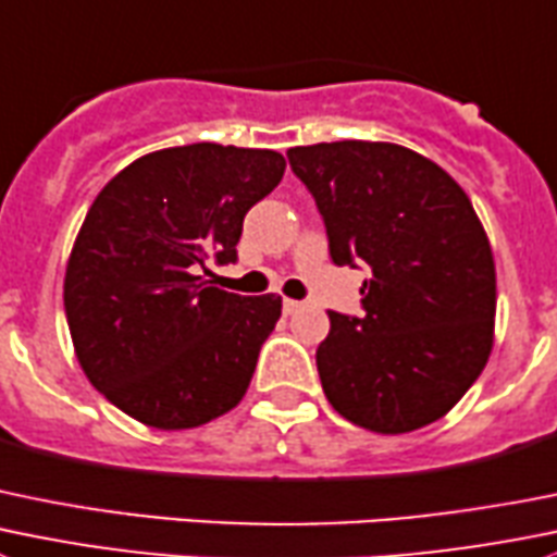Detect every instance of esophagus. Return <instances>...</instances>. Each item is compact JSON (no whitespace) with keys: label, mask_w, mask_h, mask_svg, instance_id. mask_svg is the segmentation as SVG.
Returning a JSON list of instances; mask_svg holds the SVG:
<instances>
[{"label":"esophagus","mask_w":557,"mask_h":557,"mask_svg":"<svg viewBox=\"0 0 557 557\" xmlns=\"http://www.w3.org/2000/svg\"><path fill=\"white\" fill-rule=\"evenodd\" d=\"M299 307H301V301H296V299H285V301H283V310L288 312V315H290V312L299 310Z\"/></svg>","instance_id":"1"}]
</instances>
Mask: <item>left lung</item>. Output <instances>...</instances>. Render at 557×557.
Listing matches in <instances>:
<instances>
[{
	"label": "left lung",
	"instance_id": "obj_1",
	"mask_svg": "<svg viewBox=\"0 0 557 557\" xmlns=\"http://www.w3.org/2000/svg\"><path fill=\"white\" fill-rule=\"evenodd\" d=\"M337 267H370L361 312H329L321 386L343 419L381 435L438 422L493 350L495 261L466 190L397 144L288 149Z\"/></svg>",
	"mask_w": 557,
	"mask_h": 557
}]
</instances>
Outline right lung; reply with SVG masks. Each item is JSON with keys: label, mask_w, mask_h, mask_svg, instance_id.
Returning <instances> with one entry per match:
<instances>
[{"label": "right lung", "mask_w": 557, "mask_h": 557, "mask_svg": "<svg viewBox=\"0 0 557 557\" xmlns=\"http://www.w3.org/2000/svg\"><path fill=\"white\" fill-rule=\"evenodd\" d=\"M285 174L272 149L190 144L119 171L86 212L64 274L75 356L108 403L158 430H190L245 397L277 323V294L214 288L250 207Z\"/></svg>", "instance_id": "obj_1"}]
</instances>
